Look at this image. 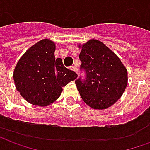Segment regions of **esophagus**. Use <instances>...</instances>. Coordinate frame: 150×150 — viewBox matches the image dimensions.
<instances>
[{
    "instance_id": "1",
    "label": "esophagus",
    "mask_w": 150,
    "mask_h": 150,
    "mask_svg": "<svg viewBox=\"0 0 150 150\" xmlns=\"http://www.w3.org/2000/svg\"><path fill=\"white\" fill-rule=\"evenodd\" d=\"M73 71H75L76 74H78V68H77V67H75V66H72L71 67Z\"/></svg>"
}]
</instances>
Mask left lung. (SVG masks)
Instances as JSON below:
<instances>
[{"mask_svg": "<svg viewBox=\"0 0 150 150\" xmlns=\"http://www.w3.org/2000/svg\"><path fill=\"white\" fill-rule=\"evenodd\" d=\"M81 48L80 69L85 79L75 80L83 100L95 109H106L121 97L128 83V72L120 59L100 41L91 39Z\"/></svg>", "mask_w": 150, "mask_h": 150, "instance_id": "8db88e82", "label": "left lung"}]
</instances>
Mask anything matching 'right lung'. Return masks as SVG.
Listing matches in <instances>:
<instances>
[{
	"label": "right lung",
	"instance_id": "right-lung-1",
	"mask_svg": "<svg viewBox=\"0 0 150 150\" xmlns=\"http://www.w3.org/2000/svg\"><path fill=\"white\" fill-rule=\"evenodd\" d=\"M55 44L42 39L26 50L13 71L16 88L29 103L47 106L58 99L64 87L77 78L54 57Z\"/></svg>",
	"mask_w": 150,
	"mask_h": 150
}]
</instances>
